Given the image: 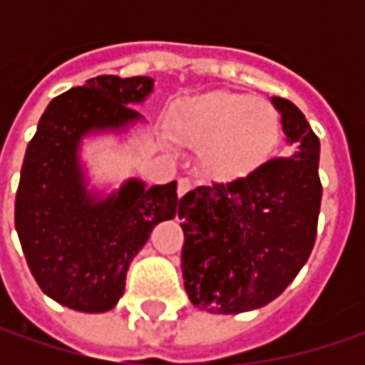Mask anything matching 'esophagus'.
I'll return each instance as SVG.
<instances>
[{
    "label": "esophagus",
    "mask_w": 365,
    "mask_h": 365,
    "mask_svg": "<svg viewBox=\"0 0 365 365\" xmlns=\"http://www.w3.org/2000/svg\"><path fill=\"white\" fill-rule=\"evenodd\" d=\"M190 189H192V180H190L189 176H182V178H178V197L187 195Z\"/></svg>",
    "instance_id": "34e87169"
}]
</instances>
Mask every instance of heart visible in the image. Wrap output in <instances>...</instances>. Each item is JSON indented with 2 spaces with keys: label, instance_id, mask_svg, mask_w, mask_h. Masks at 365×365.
Wrapping results in <instances>:
<instances>
[{
  "label": "heart",
  "instance_id": "heart-1",
  "mask_svg": "<svg viewBox=\"0 0 365 365\" xmlns=\"http://www.w3.org/2000/svg\"><path fill=\"white\" fill-rule=\"evenodd\" d=\"M170 132L180 144L203 148L209 175L235 180L256 173L280 140V115L262 97L209 93L176 107Z\"/></svg>",
  "mask_w": 365,
  "mask_h": 365
}]
</instances>
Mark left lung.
Returning a JSON list of instances; mask_svg holds the SVG:
<instances>
[{"instance_id":"obj_1","label":"left lung","mask_w":365,"mask_h":365,"mask_svg":"<svg viewBox=\"0 0 365 365\" xmlns=\"http://www.w3.org/2000/svg\"><path fill=\"white\" fill-rule=\"evenodd\" d=\"M272 103L290 156L232 182L197 187L178 205L185 290L201 311L233 315L268 304L297 278L315 245L323 195L319 138L294 103L282 97Z\"/></svg>"}]
</instances>
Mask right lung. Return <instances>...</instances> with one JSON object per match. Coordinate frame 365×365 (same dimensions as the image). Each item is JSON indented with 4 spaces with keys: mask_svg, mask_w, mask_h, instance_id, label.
I'll use <instances>...</instances> for the list:
<instances>
[{
    "mask_svg": "<svg viewBox=\"0 0 365 365\" xmlns=\"http://www.w3.org/2000/svg\"><path fill=\"white\" fill-rule=\"evenodd\" d=\"M154 78L101 75L54 97L26 148L16 192V232L28 268L50 299L81 313H106L152 230L178 211L176 182L148 189L138 178L118 192L87 190L83 135L123 130L142 115Z\"/></svg>",
    "mask_w": 365,
    "mask_h": 365,
    "instance_id": "1",
    "label": "right lung"
}]
</instances>
